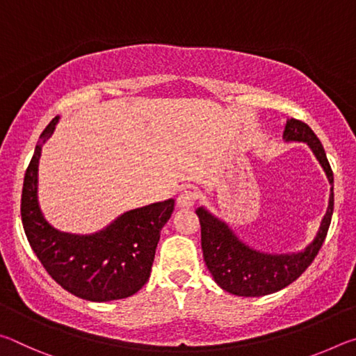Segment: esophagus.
Here are the masks:
<instances>
[{
    "label": "esophagus",
    "instance_id": "1",
    "mask_svg": "<svg viewBox=\"0 0 356 356\" xmlns=\"http://www.w3.org/2000/svg\"><path fill=\"white\" fill-rule=\"evenodd\" d=\"M195 201H196V193L193 191V190H190V188L184 190L177 196V206L179 207H186V209H188V207L193 206V204H195Z\"/></svg>",
    "mask_w": 356,
    "mask_h": 356
}]
</instances>
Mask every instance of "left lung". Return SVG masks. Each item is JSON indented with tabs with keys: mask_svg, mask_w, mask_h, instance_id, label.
Here are the masks:
<instances>
[{
	"mask_svg": "<svg viewBox=\"0 0 356 356\" xmlns=\"http://www.w3.org/2000/svg\"><path fill=\"white\" fill-rule=\"evenodd\" d=\"M286 143H306L323 168L331 185L327 213L323 215L314 240L297 252H262L240 240L227 222L210 213L206 207H197L201 222V245L204 261L213 280L222 291L238 297H262L291 284L309 267L327 237L333 215V171L328 163L322 143L309 125L297 119H287Z\"/></svg>",
	"mask_w": 356,
	"mask_h": 356,
	"instance_id": "8db88e82",
	"label": "left lung"
}]
</instances>
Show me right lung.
I'll use <instances>...</instances> for the list:
<instances>
[{
  "instance_id": "obj_1",
  "label": "right lung",
  "mask_w": 356,
  "mask_h": 356,
  "mask_svg": "<svg viewBox=\"0 0 356 356\" xmlns=\"http://www.w3.org/2000/svg\"><path fill=\"white\" fill-rule=\"evenodd\" d=\"M58 122L59 116L42 131L23 180L20 210L28 242L48 275L75 297L99 303L127 298L149 280L160 231L171 218L174 200L129 210L94 234L58 231L45 220L38 200L42 147Z\"/></svg>"
}]
</instances>
